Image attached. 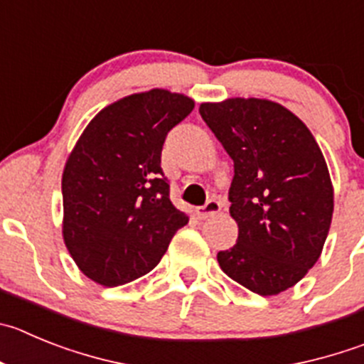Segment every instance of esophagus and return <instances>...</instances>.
<instances>
[{
	"instance_id": "34e87169",
	"label": "esophagus",
	"mask_w": 364,
	"mask_h": 364,
	"mask_svg": "<svg viewBox=\"0 0 364 364\" xmlns=\"http://www.w3.org/2000/svg\"><path fill=\"white\" fill-rule=\"evenodd\" d=\"M220 208H223V206H220V203L217 201V199H210L205 206H199V208H196V213H198L199 219H208V217L219 213Z\"/></svg>"
}]
</instances>
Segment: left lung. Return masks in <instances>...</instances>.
I'll use <instances>...</instances> for the list:
<instances>
[{
  "mask_svg": "<svg viewBox=\"0 0 364 364\" xmlns=\"http://www.w3.org/2000/svg\"><path fill=\"white\" fill-rule=\"evenodd\" d=\"M199 113L235 172L228 199L239 237L217 253L220 269L260 296L289 289L320 259L334 212L314 136L296 114L264 98L206 102Z\"/></svg>",
  "mask_w": 364,
  "mask_h": 364,
  "instance_id": "1",
  "label": "left lung"
}]
</instances>
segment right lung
Masks as SVG:
<instances>
[{
	"mask_svg": "<svg viewBox=\"0 0 364 364\" xmlns=\"http://www.w3.org/2000/svg\"><path fill=\"white\" fill-rule=\"evenodd\" d=\"M193 109L166 90L134 93L87 124L63 172V237L71 259L97 284L117 287L154 269L188 223L171 201L161 149Z\"/></svg>",
	"mask_w": 364,
	"mask_h": 364,
	"instance_id": "add662e5",
	"label": "right lung"
}]
</instances>
